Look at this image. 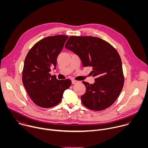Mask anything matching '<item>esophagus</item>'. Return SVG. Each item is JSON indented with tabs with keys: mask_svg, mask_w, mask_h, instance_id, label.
<instances>
[{
	"mask_svg": "<svg viewBox=\"0 0 148 148\" xmlns=\"http://www.w3.org/2000/svg\"><path fill=\"white\" fill-rule=\"evenodd\" d=\"M78 81H76V80H72V84H75L77 83H78Z\"/></svg>",
	"mask_w": 148,
	"mask_h": 148,
	"instance_id": "34e87169",
	"label": "esophagus"
}]
</instances>
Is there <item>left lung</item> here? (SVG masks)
<instances>
[{
	"label": "left lung",
	"mask_w": 148,
	"mask_h": 148,
	"mask_svg": "<svg viewBox=\"0 0 148 148\" xmlns=\"http://www.w3.org/2000/svg\"><path fill=\"white\" fill-rule=\"evenodd\" d=\"M65 47L79 57L83 67H92L90 74L95 78L94 83L82 81L86 87L81 97L84 106L93 111L110 107L119 95L124 82L118 51L106 41L92 36H71Z\"/></svg>",
	"instance_id": "obj_1"
}]
</instances>
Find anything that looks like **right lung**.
<instances>
[{
	"label": "right lung",
	"instance_id": "right-lung-1",
	"mask_svg": "<svg viewBox=\"0 0 148 148\" xmlns=\"http://www.w3.org/2000/svg\"><path fill=\"white\" fill-rule=\"evenodd\" d=\"M67 36L47 37L36 43L28 52L24 62L22 81L33 102L42 108H51L62 100L63 93L71 84L69 79L58 80L51 75L57 58L68 38Z\"/></svg>",
	"mask_w": 148,
	"mask_h": 148
}]
</instances>
